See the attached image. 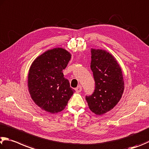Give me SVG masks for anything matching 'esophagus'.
I'll list each match as a JSON object with an SVG mask.
<instances>
[{
	"label": "esophagus",
	"instance_id": "34e87169",
	"mask_svg": "<svg viewBox=\"0 0 149 149\" xmlns=\"http://www.w3.org/2000/svg\"><path fill=\"white\" fill-rule=\"evenodd\" d=\"M75 91H76V93H80L81 91H82V86H81V85H79L77 88H75Z\"/></svg>",
	"mask_w": 149,
	"mask_h": 149
}]
</instances>
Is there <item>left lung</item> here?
Wrapping results in <instances>:
<instances>
[{"label":"left lung","mask_w":149,"mask_h":149,"mask_svg":"<svg viewBox=\"0 0 149 149\" xmlns=\"http://www.w3.org/2000/svg\"><path fill=\"white\" fill-rule=\"evenodd\" d=\"M91 68L95 89L86 100L92 111L104 115L113 109L123 96L124 83L121 68L115 58L102 49H91Z\"/></svg>","instance_id":"left-lung-1"}]
</instances>
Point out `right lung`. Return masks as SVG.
I'll use <instances>...</instances> for the list:
<instances>
[{
    "label": "right lung",
    "instance_id": "1",
    "mask_svg": "<svg viewBox=\"0 0 149 149\" xmlns=\"http://www.w3.org/2000/svg\"><path fill=\"white\" fill-rule=\"evenodd\" d=\"M71 58L63 48L48 50L35 59L29 69L28 87L31 98L42 109L56 113L66 107L75 90L63 70Z\"/></svg>",
    "mask_w": 149,
    "mask_h": 149
}]
</instances>
